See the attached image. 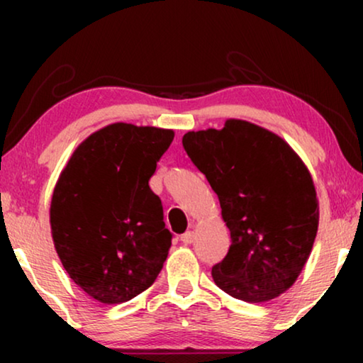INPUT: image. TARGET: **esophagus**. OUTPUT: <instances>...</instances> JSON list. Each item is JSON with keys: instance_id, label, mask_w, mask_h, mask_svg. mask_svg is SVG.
<instances>
[{"instance_id": "1", "label": "esophagus", "mask_w": 363, "mask_h": 363, "mask_svg": "<svg viewBox=\"0 0 363 363\" xmlns=\"http://www.w3.org/2000/svg\"><path fill=\"white\" fill-rule=\"evenodd\" d=\"M180 240H182L183 245H191V242L195 241V233H193V231H186L185 235L180 236Z\"/></svg>"}]
</instances>
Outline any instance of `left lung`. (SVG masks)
Wrapping results in <instances>:
<instances>
[{"label":"left lung","mask_w":363,"mask_h":363,"mask_svg":"<svg viewBox=\"0 0 363 363\" xmlns=\"http://www.w3.org/2000/svg\"><path fill=\"white\" fill-rule=\"evenodd\" d=\"M183 147L218 195L231 233L216 286L245 302H266L294 284L319 228L312 177L284 138L230 118L221 130L188 132Z\"/></svg>","instance_id":"obj_1"}]
</instances>
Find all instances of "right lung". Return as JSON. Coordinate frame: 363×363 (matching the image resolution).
<instances>
[{
  "mask_svg": "<svg viewBox=\"0 0 363 363\" xmlns=\"http://www.w3.org/2000/svg\"><path fill=\"white\" fill-rule=\"evenodd\" d=\"M173 130L111 123L69 158L54 186L49 221L64 269L102 304L148 289L172 246L162 201L148 186Z\"/></svg>",
  "mask_w": 363,
  "mask_h": 363,
  "instance_id": "obj_1",
  "label": "right lung"
}]
</instances>
